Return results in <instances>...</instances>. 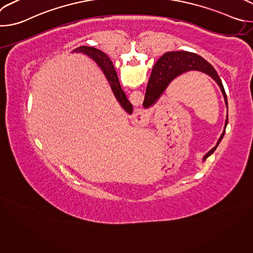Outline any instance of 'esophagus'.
<instances>
[{"label": "esophagus", "instance_id": "1", "mask_svg": "<svg viewBox=\"0 0 253 253\" xmlns=\"http://www.w3.org/2000/svg\"><path fill=\"white\" fill-rule=\"evenodd\" d=\"M136 121L141 124V125H145L149 121V114L146 110H138L136 113Z\"/></svg>", "mask_w": 253, "mask_h": 253}]
</instances>
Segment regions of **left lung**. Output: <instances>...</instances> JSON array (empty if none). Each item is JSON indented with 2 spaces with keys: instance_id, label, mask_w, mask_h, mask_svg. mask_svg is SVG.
<instances>
[{
  "instance_id": "1",
  "label": "left lung",
  "mask_w": 253,
  "mask_h": 253,
  "mask_svg": "<svg viewBox=\"0 0 253 253\" xmlns=\"http://www.w3.org/2000/svg\"><path fill=\"white\" fill-rule=\"evenodd\" d=\"M190 70H197L201 71L203 73L209 75L212 77L217 84L219 85L224 100L226 107L228 106L227 103V97L224 91V87L222 85L221 79L219 78L217 72L210 65L205 59H203L201 56L190 53V52H185V51H177V52H168L164 54L154 65L152 72H151V76L146 88V93H145V98H144L143 106L145 108H149L153 103L156 102V100L161 96V94L164 92L168 84L177 76L183 74L184 72L190 71ZM228 108V107H227ZM228 120V119H227ZM227 124V121H226ZM226 128V126H225ZM225 131L222 133L217 145L222 140L224 136ZM216 147H214L211 151H209L205 156L204 160L211 155Z\"/></svg>"
}]
</instances>
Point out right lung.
Returning <instances> with one entry per match:
<instances>
[{"label":"right lung","instance_id":"1","mask_svg":"<svg viewBox=\"0 0 253 253\" xmlns=\"http://www.w3.org/2000/svg\"><path fill=\"white\" fill-rule=\"evenodd\" d=\"M74 51L86 54L87 56L91 57L99 65V67L103 71V73L107 77L108 81H109V83L111 85V88H112V91H113L116 99L121 104V106L124 108V110H126L128 113L131 114L132 111H133L132 104L128 101L124 91L122 90V88L120 86L117 73H116L115 68H114L113 63L110 60V58L108 57L104 52H102V51H100L96 48L88 47V46L78 47Z\"/></svg>","mask_w":253,"mask_h":253}]
</instances>
